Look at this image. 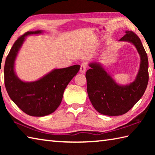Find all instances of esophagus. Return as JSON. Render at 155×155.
Returning <instances> with one entry per match:
<instances>
[{"instance_id":"obj_1","label":"esophagus","mask_w":155,"mask_h":155,"mask_svg":"<svg viewBox=\"0 0 155 155\" xmlns=\"http://www.w3.org/2000/svg\"><path fill=\"white\" fill-rule=\"evenodd\" d=\"M87 67V64H85V63H83V64H81V68H80V72L84 74V73H85V71H86Z\"/></svg>"}]
</instances>
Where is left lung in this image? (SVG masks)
Here are the masks:
<instances>
[{
    "mask_svg": "<svg viewBox=\"0 0 155 155\" xmlns=\"http://www.w3.org/2000/svg\"><path fill=\"white\" fill-rule=\"evenodd\" d=\"M119 41H128L134 45L140 55L141 62L135 80L129 85L122 86L98 63L90 64L86 72L87 90L93 107L100 114L116 116L126 114L137 103L145 92L148 83V60L139 37L131 31Z\"/></svg>",
    "mask_w": 155,
    "mask_h": 155,
    "instance_id": "obj_1",
    "label": "left lung"
}]
</instances>
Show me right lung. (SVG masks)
<instances>
[{
    "label": "right lung",
    "mask_w": 155,
    "mask_h": 155,
    "mask_svg": "<svg viewBox=\"0 0 155 155\" xmlns=\"http://www.w3.org/2000/svg\"><path fill=\"white\" fill-rule=\"evenodd\" d=\"M42 31H28L15 41L5 61V85L9 96L23 112L42 117L53 113L62 101L65 87L80 69L79 65L55 69L38 81L24 82L14 72V62L25 37Z\"/></svg>",
    "instance_id": "right-lung-1"
}]
</instances>
